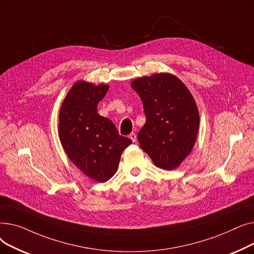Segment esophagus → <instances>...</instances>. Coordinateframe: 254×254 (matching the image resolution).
Returning <instances> with one entry per match:
<instances>
[{
  "mask_svg": "<svg viewBox=\"0 0 254 254\" xmlns=\"http://www.w3.org/2000/svg\"><path fill=\"white\" fill-rule=\"evenodd\" d=\"M129 139H130L132 142H136V140H137L136 132H130V134H129Z\"/></svg>",
  "mask_w": 254,
  "mask_h": 254,
  "instance_id": "34e87169",
  "label": "esophagus"
}]
</instances>
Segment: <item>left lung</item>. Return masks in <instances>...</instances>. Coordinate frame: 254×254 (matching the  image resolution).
<instances>
[{
  "label": "left lung",
  "instance_id": "left-lung-1",
  "mask_svg": "<svg viewBox=\"0 0 254 254\" xmlns=\"http://www.w3.org/2000/svg\"><path fill=\"white\" fill-rule=\"evenodd\" d=\"M146 123L138 134L141 148L163 170L178 168L193 148L199 115L195 101L181 80L169 73L135 79Z\"/></svg>",
  "mask_w": 254,
  "mask_h": 254
}]
</instances>
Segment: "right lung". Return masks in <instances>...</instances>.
<instances>
[{
	"label": "right lung",
	"instance_id": "add662e5",
	"mask_svg": "<svg viewBox=\"0 0 254 254\" xmlns=\"http://www.w3.org/2000/svg\"><path fill=\"white\" fill-rule=\"evenodd\" d=\"M109 85L76 82L65 96L59 117V136L71 162L87 177L109 180L131 140L118 134L110 119L98 113Z\"/></svg>",
	"mask_w": 254,
	"mask_h": 254
}]
</instances>
